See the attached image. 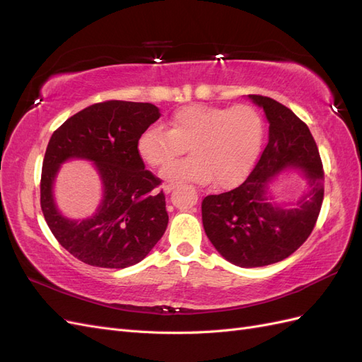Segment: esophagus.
I'll list each match as a JSON object with an SVG mask.
<instances>
[{"label": "esophagus", "instance_id": "esophagus-1", "mask_svg": "<svg viewBox=\"0 0 362 362\" xmlns=\"http://www.w3.org/2000/svg\"><path fill=\"white\" fill-rule=\"evenodd\" d=\"M173 189H175V182H169V184H164L163 185L164 193H170Z\"/></svg>", "mask_w": 362, "mask_h": 362}]
</instances>
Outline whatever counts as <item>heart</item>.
I'll return each mask as SVG.
<instances>
[{"label": "heart", "mask_w": 362, "mask_h": 362, "mask_svg": "<svg viewBox=\"0 0 362 362\" xmlns=\"http://www.w3.org/2000/svg\"><path fill=\"white\" fill-rule=\"evenodd\" d=\"M262 140L264 119L254 105L190 104L173 112L169 129L146 128L137 139V152L148 166L163 168L189 147L192 157L164 169V180H214L217 187H231L254 168Z\"/></svg>", "instance_id": "obj_1"}]
</instances>
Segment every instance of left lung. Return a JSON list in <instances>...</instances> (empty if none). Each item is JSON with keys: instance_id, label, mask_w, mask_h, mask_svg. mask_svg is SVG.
I'll use <instances>...</instances> for the list:
<instances>
[{"instance_id": "left-lung-1", "label": "left lung", "mask_w": 362, "mask_h": 362, "mask_svg": "<svg viewBox=\"0 0 362 362\" xmlns=\"http://www.w3.org/2000/svg\"><path fill=\"white\" fill-rule=\"evenodd\" d=\"M249 98L264 108L269 141L238 187L205 196L202 223L225 259L240 267H261L290 257L313 233L323 204L325 170L319 148L303 120L272 98ZM288 165L300 167L309 184V192L293 209L272 204L267 196L269 180Z\"/></svg>"}]
</instances>
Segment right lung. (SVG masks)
<instances>
[{
    "label": "right lung",
    "mask_w": 362,
    "mask_h": 362,
    "mask_svg": "<svg viewBox=\"0 0 362 362\" xmlns=\"http://www.w3.org/2000/svg\"><path fill=\"white\" fill-rule=\"evenodd\" d=\"M160 117L149 103L104 101L86 107L54 131L40 177V206L57 242L89 266L125 269L144 259L168 228L161 180L145 169L137 139ZM69 158L95 161L105 199L84 221H69L52 199L59 164Z\"/></svg>",
    "instance_id": "1"
}]
</instances>
